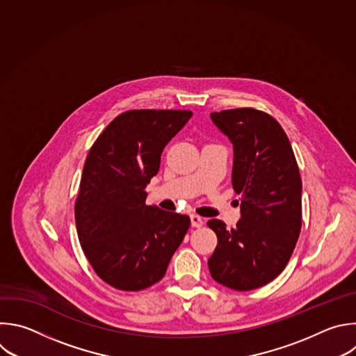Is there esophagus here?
<instances>
[{
	"label": "esophagus",
	"mask_w": 356,
	"mask_h": 356,
	"mask_svg": "<svg viewBox=\"0 0 356 356\" xmlns=\"http://www.w3.org/2000/svg\"><path fill=\"white\" fill-rule=\"evenodd\" d=\"M190 218H191V225H193L194 227H200V226H202V225H204V219H202L201 216H198V215L193 213Z\"/></svg>",
	"instance_id": "34e87169"
}]
</instances>
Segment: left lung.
Returning <instances> with one entry per match:
<instances>
[{
    "mask_svg": "<svg viewBox=\"0 0 356 356\" xmlns=\"http://www.w3.org/2000/svg\"><path fill=\"white\" fill-rule=\"evenodd\" d=\"M233 144L232 186L241 195L233 229L211 219L218 245L208 260L211 277L234 291H252L286 267L302 227V179L291 143L268 113L241 107L211 113Z\"/></svg>",
    "mask_w": 356,
    "mask_h": 356,
    "instance_id": "1",
    "label": "left lung"
}]
</instances>
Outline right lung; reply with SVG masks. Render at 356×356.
Listing matches in <instances>:
<instances>
[{"instance_id": "right-lung-1", "label": "right lung", "mask_w": 356, "mask_h": 356, "mask_svg": "<svg viewBox=\"0 0 356 356\" xmlns=\"http://www.w3.org/2000/svg\"><path fill=\"white\" fill-rule=\"evenodd\" d=\"M190 110H129L93 143L75 200L81 248L100 280L120 291L159 282L190 227V218L147 205L166 144Z\"/></svg>"}]
</instances>
